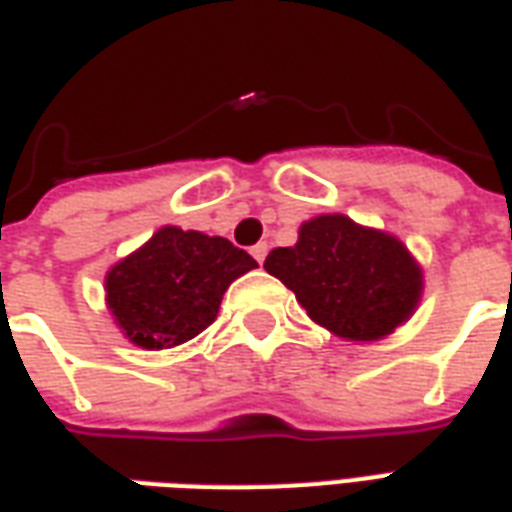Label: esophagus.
I'll use <instances>...</instances> for the list:
<instances>
[{
  "instance_id": "1",
  "label": "esophagus",
  "mask_w": 512,
  "mask_h": 512,
  "mask_svg": "<svg viewBox=\"0 0 512 512\" xmlns=\"http://www.w3.org/2000/svg\"><path fill=\"white\" fill-rule=\"evenodd\" d=\"M266 255H268V244H266V241H260V244L252 246V257H255L257 263H263V260H266Z\"/></svg>"
}]
</instances>
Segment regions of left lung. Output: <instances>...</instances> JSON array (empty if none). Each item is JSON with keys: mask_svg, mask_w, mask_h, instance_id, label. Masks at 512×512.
<instances>
[{"mask_svg": "<svg viewBox=\"0 0 512 512\" xmlns=\"http://www.w3.org/2000/svg\"><path fill=\"white\" fill-rule=\"evenodd\" d=\"M263 268L296 293L312 321L356 343L395 332L422 296V271L406 246L343 213L301 224L296 246L274 249Z\"/></svg>", "mask_w": 512, "mask_h": 512, "instance_id": "left-lung-1", "label": "left lung"}]
</instances>
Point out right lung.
<instances>
[{"instance_id":"obj_1","label":"right lung","mask_w":512,"mask_h":512,"mask_svg":"<svg viewBox=\"0 0 512 512\" xmlns=\"http://www.w3.org/2000/svg\"><path fill=\"white\" fill-rule=\"evenodd\" d=\"M257 268L219 235L161 227L142 249L106 274V304L139 348H172L216 321L224 290Z\"/></svg>"}]
</instances>
